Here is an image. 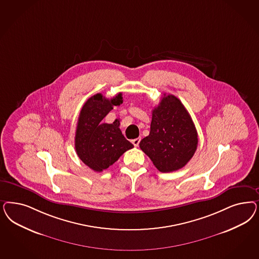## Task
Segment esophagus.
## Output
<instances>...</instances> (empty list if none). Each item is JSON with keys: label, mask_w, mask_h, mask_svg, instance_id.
Returning <instances> with one entry per match:
<instances>
[{"label": "esophagus", "mask_w": 259, "mask_h": 259, "mask_svg": "<svg viewBox=\"0 0 259 259\" xmlns=\"http://www.w3.org/2000/svg\"><path fill=\"white\" fill-rule=\"evenodd\" d=\"M140 138H135V139H134L132 142H133V144L134 145V147H138L139 146V143H140Z\"/></svg>", "instance_id": "1"}]
</instances>
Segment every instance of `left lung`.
Here are the masks:
<instances>
[{
  "label": "left lung",
  "mask_w": 259,
  "mask_h": 259,
  "mask_svg": "<svg viewBox=\"0 0 259 259\" xmlns=\"http://www.w3.org/2000/svg\"><path fill=\"white\" fill-rule=\"evenodd\" d=\"M198 137L192 117L175 95H164L152 109L150 134L140 149L161 172L183 167L197 149Z\"/></svg>",
  "instance_id": "8db88e82"
}]
</instances>
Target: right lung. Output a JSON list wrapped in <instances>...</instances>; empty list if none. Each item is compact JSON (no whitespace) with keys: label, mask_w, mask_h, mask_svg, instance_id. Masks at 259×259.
<instances>
[{"label":"right lung","mask_w":259,"mask_h":259,"mask_svg":"<svg viewBox=\"0 0 259 259\" xmlns=\"http://www.w3.org/2000/svg\"><path fill=\"white\" fill-rule=\"evenodd\" d=\"M122 103V93L110 99L97 93L88 99L80 111L76 128V152L94 171L100 172L108 168L125 151L134 148L119 128L118 119L112 124L103 122L113 107Z\"/></svg>","instance_id":"obj_1"}]
</instances>
